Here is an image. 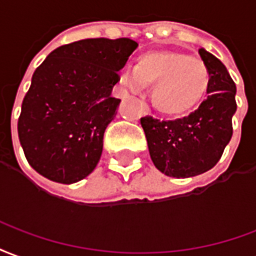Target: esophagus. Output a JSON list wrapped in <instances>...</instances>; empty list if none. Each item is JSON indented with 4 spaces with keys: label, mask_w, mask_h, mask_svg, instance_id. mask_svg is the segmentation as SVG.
I'll return each instance as SVG.
<instances>
[{
    "label": "esophagus",
    "mask_w": 256,
    "mask_h": 256,
    "mask_svg": "<svg viewBox=\"0 0 256 256\" xmlns=\"http://www.w3.org/2000/svg\"><path fill=\"white\" fill-rule=\"evenodd\" d=\"M144 114H147V112H144Z\"/></svg>",
    "instance_id": "1"
}]
</instances>
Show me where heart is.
<instances>
[{"label":"heart","mask_w":256,"mask_h":256,"mask_svg":"<svg viewBox=\"0 0 256 256\" xmlns=\"http://www.w3.org/2000/svg\"><path fill=\"white\" fill-rule=\"evenodd\" d=\"M118 80L130 91L154 84L151 100L166 117H184L202 102L210 86V72L203 61L178 50H151L140 54L136 68L126 65Z\"/></svg>","instance_id":"b5f03b06"}]
</instances>
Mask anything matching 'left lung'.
Returning a JSON list of instances; mask_svg holds the SVG:
<instances>
[{
	"label": "left lung",
	"instance_id": "1",
	"mask_svg": "<svg viewBox=\"0 0 256 256\" xmlns=\"http://www.w3.org/2000/svg\"><path fill=\"white\" fill-rule=\"evenodd\" d=\"M199 54L210 72V86L198 110L173 121L140 118L151 161L164 174L176 178L198 176L216 166L233 134L236 84L216 56L204 49Z\"/></svg>",
	"mask_w": 256,
	"mask_h": 256
}]
</instances>
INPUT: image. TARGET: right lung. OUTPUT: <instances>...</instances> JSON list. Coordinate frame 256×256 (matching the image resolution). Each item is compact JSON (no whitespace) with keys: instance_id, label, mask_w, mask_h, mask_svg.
Returning <instances> with one entry per match:
<instances>
[{"instance_id":"right-lung-1","label":"right lung","mask_w":256,"mask_h":256,"mask_svg":"<svg viewBox=\"0 0 256 256\" xmlns=\"http://www.w3.org/2000/svg\"><path fill=\"white\" fill-rule=\"evenodd\" d=\"M136 48L130 38L82 39L53 50L35 69L18 132L39 174L74 184L94 170L121 102L112 96L117 72Z\"/></svg>"}]
</instances>
